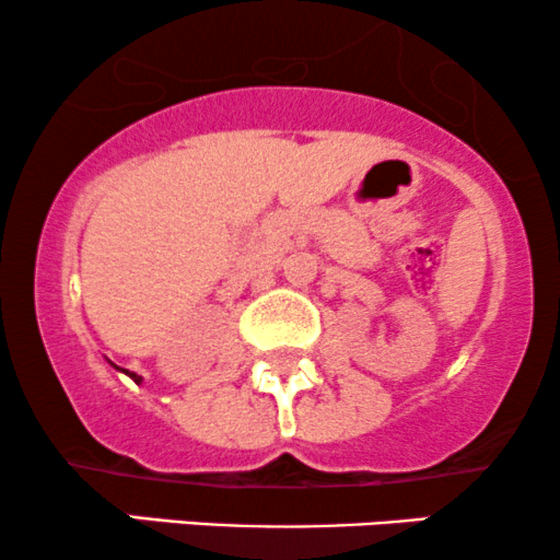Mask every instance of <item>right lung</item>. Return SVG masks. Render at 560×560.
Listing matches in <instances>:
<instances>
[{"mask_svg": "<svg viewBox=\"0 0 560 560\" xmlns=\"http://www.w3.org/2000/svg\"><path fill=\"white\" fill-rule=\"evenodd\" d=\"M120 371H124V374H128V376H131V378H133V382H137V384L141 382V376H137V374H131V371H126V369H120Z\"/></svg>", "mask_w": 560, "mask_h": 560, "instance_id": "obj_1", "label": "right lung"}]
</instances>
